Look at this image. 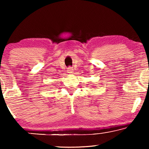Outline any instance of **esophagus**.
Segmentation results:
<instances>
[{"label": "esophagus", "instance_id": "esophagus-1", "mask_svg": "<svg viewBox=\"0 0 149 149\" xmlns=\"http://www.w3.org/2000/svg\"><path fill=\"white\" fill-rule=\"evenodd\" d=\"M67 72H68V73H69V74H72V73L73 72V69L72 67H69V68H68Z\"/></svg>", "mask_w": 149, "mask_h": 149}]
</instances>
